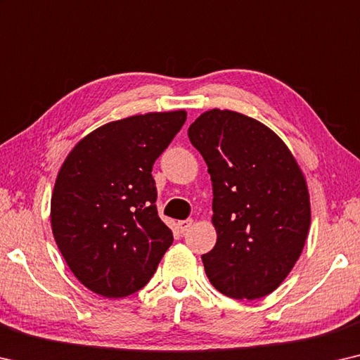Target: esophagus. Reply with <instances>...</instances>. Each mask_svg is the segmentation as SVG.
<instances>
[{"instance_id":"1","label":"esophagus","mask_w":360,"mask_h":360,"mask_svg":"<svg viewBox=\"0 0 360 360\" xmlns=\"http://www.w3.org/2000/svg\"><path fill=\"white\" fill-rule=\"evenodd\" d=\"M191 224H193L191 219H188V220H179V224H176V229H179L180 233H185V231L191 226Z\"/></svg>"}]
</instances>
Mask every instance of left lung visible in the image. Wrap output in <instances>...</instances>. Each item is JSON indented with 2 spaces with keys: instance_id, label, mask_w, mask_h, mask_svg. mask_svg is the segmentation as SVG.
<instances>
[{
  "instance_id": "1",
  "label": "left lung",
  "mask_w": 360,
  "mask_h": 360,
  "mask_svg": "<svg viewBox=\"0 0 360 360\" xmlns=\"http://www.w3.org/2000/svg\"><path fill=\"white\" fill-rule=\"evenodd\" d=\"M188 136L212 180L217 243L202 254L209 281L233 300L270 295L295 267L311 226L300 164L274 130L235 110H206Z\"/></svg>"
}]
</instances>
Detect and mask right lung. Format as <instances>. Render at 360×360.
I'll return each mask as SVG.
<instances>
[{"instance_id": "right-lung-1", "label": "right lung", "mask_w": 360, "mask_h": 360, "mask_svg": "<svg viewBox=\"0 0 360 360\" xmlns=\"http://www.w3.org/2000/svg\"><path fill=\"white\" fill-rule=\"evenodd\" d=\"M185 120L179 109L104 124L60 165L49 215L54 240L77 280L99 296L141 290L172 245L151 170Z\"/></svg>"}]
</instances>
